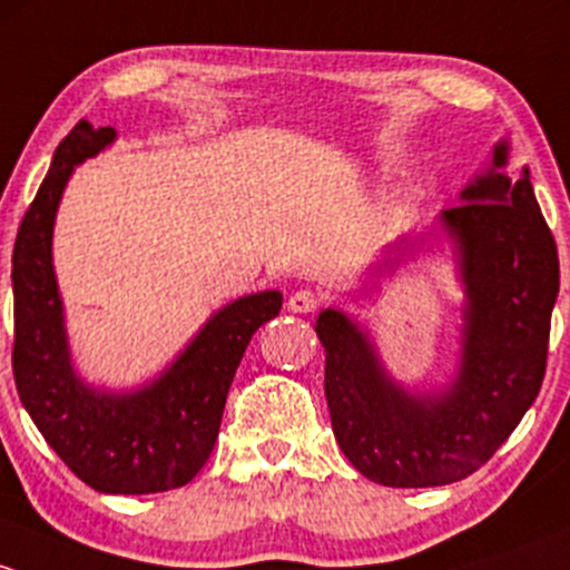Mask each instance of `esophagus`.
<instances>
[{
  "mask_svg": "<svg viewBox=\"0 0 570 570\" xmlns=\"http://www.w3.org/2000/svg\"><path fill=\"white\" fill-rule=\"evenodd\" d=\"M318 304H321V298L309 291H296L291 298H287V309H291V313H298V315L315 313V309H318Z\"/></svg>",
  "mask_w": 570,
  "mask_h": 570,
  "instance_id": "esophagus-1",
  "label": "esophagus"
}]
</instances>
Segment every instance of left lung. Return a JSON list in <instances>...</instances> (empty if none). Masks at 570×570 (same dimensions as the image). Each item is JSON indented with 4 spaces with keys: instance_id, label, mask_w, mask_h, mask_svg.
Instances as JSON below:
<instances>
[{
    "instance_id": "8db88e82",
    "label": "left lung",
    "mask_w": 570,
    "mask_h": 570,
    "mask_svg": "<svg viewBox=\"0 0 570 570\" xmlns=\"http://www.w3.org/2000/svg\"><path fill=\"white\" fill-rule=\"evenodd\" d=\"M508 158L510 145L502 139L491 167L461 191V205L439 214L463 287L459 367L450 384L409 390L392 379L371 332L351 315L328 307L315 321L326 348L334 439L373 483L431 489L463 480L500 450L541 390L560 261L530 169L510 178ZM422 242L386 246L373 279Z\"/></svg>"
}]
</instances>
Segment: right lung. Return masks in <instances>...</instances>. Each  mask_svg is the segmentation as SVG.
<instances>
[{
    "instance_id": "right-lung-1",
    "label": "right lung",
    "mask_w": 570,
    "mask_h": 570,
    "mask_svg": "<svg viewBox=\"0 0 570 570\" xmlns=\"http://www.w3.org/2000/svg\"><path fill=\"white\" fill-rule=\"evenodd\" d=\"M115 139L111 126L76 122L23 214L13 246V375L23 409L76 478L101 494H158L186 485L208 461L238 362L252 334L279 315L283 293H249L219 307L137 390L87 384L70 360L51 238L73 169Z\"/></svg>"
}]
</instances>
